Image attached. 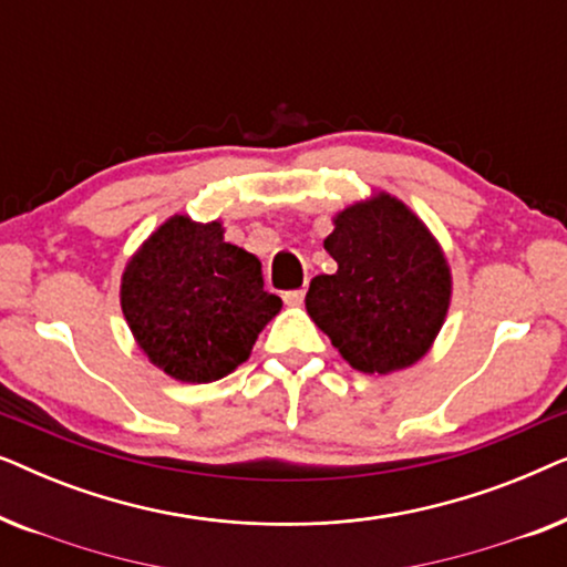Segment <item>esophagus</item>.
<instances>
[{"label":"esophagus","instance_id":"esophagus-1","mask_svg":"<svg viewBox=\"0 0 567 567\" xmlns=\"http://www.w3.org/2000/svg\"><path fill=\"white\" fill-rule=\"evenodd\" d=\"M305 293H307V289H293V291H286L284 293V301L289 307H299L301 301H305Z\"/></svg>","mask_w":567,"mask_h":567}]
</instances>
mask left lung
I'll return each instance as SVG.
<instances>
[{
	"label": "left lung",
	"instance_id": "left-lung-1",
	"mask_svg": "<svg viewBox=\"0 0 567 567\" xmlns=\"http://www.w3.org/2000/svg\"><path fill=\"white\" fill-rule=\"evenodd\" d=\"M324 250L338 270L312 278L305 305L338 353L363 374L421 361L452 305V268L421 216L371 190L332 216Z\"/></svg>",
	"mask_w": 567,
	"mask_h": 567
}]
</instances>
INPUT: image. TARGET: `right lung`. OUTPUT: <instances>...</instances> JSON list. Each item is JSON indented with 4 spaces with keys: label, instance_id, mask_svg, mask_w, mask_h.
Wrapping results in <instances>:
<instances>
[{
    "label": "right lung",
    "instance_id": "obj_1",
    "mask_svg": "<svg viewBox=\"0 0 567 567\" xmlns=\"http://www.w3.org/2000/svg\"><path fill=\"white\" fill-rule=\"evenodd\" d=\"M281 307L262 289L260 260L227 243L219 219L169 216L121 276V309L138 351L185 384L231 374Z\"/></svg>",
    "mask_w": 567,
    "mask_h": 567
}]
</instances>
